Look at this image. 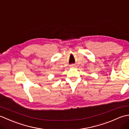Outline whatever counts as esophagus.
I'll return each instance as SVG.
<instances>
[{
  "label": "esophagus",
  "instance_id": "34e87169",
  "mask_svg": "<svg viewBox=\"0 0 129 129\" xmlns=\"http://www.w3.org/2000/svg\"><path fill=\"white\" fill-rule=\"evenodd\" d=\"M74 66H75V65H74V64H73V65H71V67H74Z\"/></svg>",
  "mask_w": 129,
  "mask_h": 129
}]
</instances>
